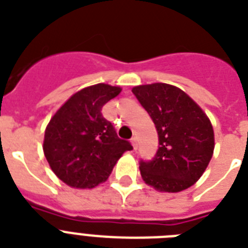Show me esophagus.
Listing matches in <instances>:
<instances>
[{
    "mask_svg": "<svg viewBox=\"0 0 248 248\" xmlns=\"http://www.w3.org/2000/svg\"><path fill=\"white\" fill-rule=\"evenodd\" d=\"M130 142H132L133 144V148L134 149L138 148V140H137V137H133V138L130 139Z\"/></svg>",
    "mask_w": 248,
    "mask_h": 248,
    "instance_id": "esophagus-1",
    "label": "esophagus"
}]
</instances>
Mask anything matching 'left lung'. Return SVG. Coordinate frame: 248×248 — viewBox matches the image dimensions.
I'll list each match as a JSON object with an SVG mask.
<instances>
[{
	"label": "left lung",
	"instance_id": "1",
	"mask_svg": "<svg viewBox=\"0 0 248 248\" xmlns=\"http://www.w3.org/2000/svg\"><path fill=\"white\" fill-rule=\"evenodd\" d=\"M132 92L149 114L158 134L155 157L139 161L143 180L167 193L194 185L214 151V132L208 116L175 86L152 83L137 86Z\"/></svg>",
	"mask_w": 248,
	"mask_h": 248
}]
</instances>
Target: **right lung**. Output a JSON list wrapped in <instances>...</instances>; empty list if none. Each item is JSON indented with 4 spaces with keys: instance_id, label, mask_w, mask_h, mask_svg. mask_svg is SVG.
<instances>
[{
    "instance_id": "1",
    "label": "right lung",
    "mask_w": 248,
    "mask_h": 248,
    "mask_svg": "<svg viewBox=\"0 0 248 248\" xmlns=\"http://www.w3.org/2000/svg\"><path fill=\"white\" fill-rule=\"evenodd\" d=\"M116 86L97 83L76 92L55 112L44 136V155L53 172L72 187H95L133 147L102 116V106L119 95Z\"/></svg>"
}]
</instances>
